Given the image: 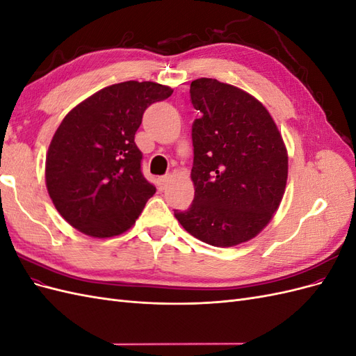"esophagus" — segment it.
Here are the masks:
<instances>
[{"label":"esophagus","mask_w":356,"mask_h":356,"mask_svg":"<svg viewBox=\"0 0 356 356\" xmlns=\"http://www.w3.org/2000/svg\"><path fill=\"white\" fill-rule=\"evenodd\" d=\"M168 181H169V177H168V175H166V177H160V178H159V186H160L161 188H165L166 184H168Z\"/></svg>","instance_id":"obj_1"}]
</instances>
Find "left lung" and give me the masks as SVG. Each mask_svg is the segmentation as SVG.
I'll return each instance as SVG.
<instances>
[{
  "label": "left lung",
  "mask_w": 356,
  "mask_h": 356,
  "mask_svg": "<svg viewBox=\"0 0 356 356\" xmlns=\"http://www.w3.org/2000/svg\"><path fill=\"white\" fill-rule=\"evenodd\" d=\"M202 113L193 123L195 200L175 218L196 239L218 248L251 241L270 222L288 179L284 138L251 93L215 79L191 81Z\"/></svg>",
  "instance_id": "left-lung-1"
}]
</instances>
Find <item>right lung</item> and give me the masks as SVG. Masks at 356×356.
<instances>
[{"label": "right lung", "mask_w": 356, "mask_h": 356, "mask_svg": "<svg viewBox=\"0 0 356 356\" xmlns=\"http://www.w3.org/2000/svg\"><path fill=\"white\" fill-rule=\"evenodd\" d=\"M172 92L154 81L117 83L63 117L47 149L46 187L74 229L105 239L135 224L156 193L143 177L135 134L147 106Z\"/></svg>", "instance_id": "add662e5"}]
</instances>
